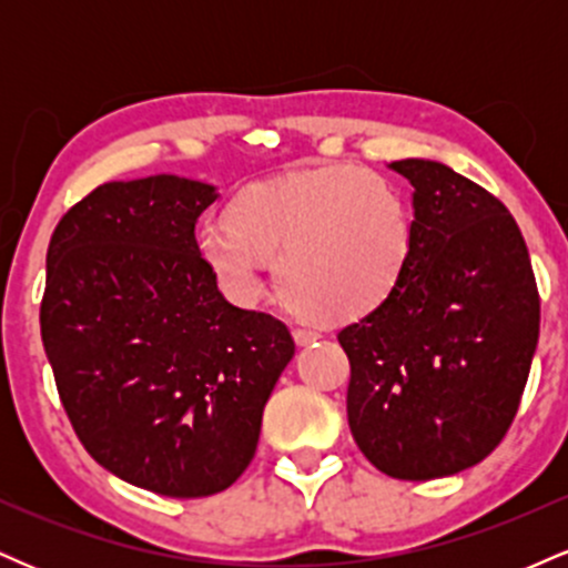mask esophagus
<instances>
[{
	"instance_id": "34e87169",
	"label": "esophagus",
	"mask_w": 568,
	"mask_h": 568,
	"mask_svg": "<svg viewBox=\"0 0 568 568\" xmlns=\"http://www.w3.org/2000/svg\"><path fill=\"white\" fill-rule=\"evenodd\" d=\"M317 338H321V334H317L315 328H293V342L296 344H312V342H317Z\"/></svg>"
}]
</instances>
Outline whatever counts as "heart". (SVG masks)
Returning <instances> with one entry per match:
<instances>
[{
  "mask_svg": "<svg viewBox=\"0 0 568 568\" xmlns=\"http://www.w3.org/2000/svg\"><path fill=\"white\" fill-rule=\"evenodd\" d=\"M414 221L393 181L366 168L296 171L251 186L230 224L207 221L197 251L237 304L264 291V262L293 310L342 323L376 310L406 272Z\"/></svg>",
  "mask_w": 568,
  "mask_h": 568,
  "instance_id": "b5f03b06",
  "label": "heart"
}]
</instances>
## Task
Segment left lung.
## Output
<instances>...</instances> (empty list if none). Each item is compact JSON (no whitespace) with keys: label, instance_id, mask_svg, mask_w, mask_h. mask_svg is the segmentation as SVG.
<instances>
[{"label":"left lung","instance_id":"8db88e82","mask_svg":"<svg viewBox=\"0 0 568 568\" xmlns=\"http://www.w3.org/2000/svg\"><path fill=\"white\" fill-rule=\"evenodd\" d=\"M414 186L400 283L338 331L347 419L376 470L448 478L486 459L518 410L539 338V293L518 224L435 160L389 162Z\"/></svg>","mask_w":568,"mask_h":568}]
</instances>
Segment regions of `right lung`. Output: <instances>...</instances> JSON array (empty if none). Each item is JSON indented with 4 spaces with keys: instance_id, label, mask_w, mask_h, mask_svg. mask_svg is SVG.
Here are the masks:
<instances>
[{
    "instance_id": "add662e5",
    "label": "right lung",
    "mask_w": 568,
    "mask_h": 568,
    "mask_svg": "<svg viewBox=\"0 0 568 568\" xmlns=\"http://www.w3.org/2000/svg\"><path fill=\"white\" fill-rule=\"evenodd\" d=\"M219 189L160 173L98 186L48 247L42 344L77 438L128 484L194 499L251 465L296 344L221 296L194 226Z\"/></svg>"
}]
</instances>
